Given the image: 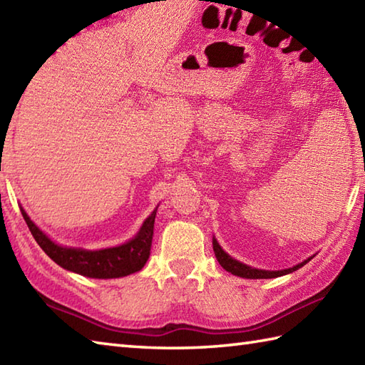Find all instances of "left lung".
<instances>
[{
	"mask_svg": "<svg viewBox=\"0 0 365 365\" xmlns=\"http://www.w3.org/2000/svg\"><path fill=\"white\" fill-rule=\"evenodd\" d=\"M213 251H215V255L216 259H218L220 265L229 271V273L235 274V276H240V277H246V279H271V277H277V276H284V274H289L292 273V271H297L298 268L304 267L306 263L311 260L307 259L304 262H301L299 265L293 267V268H289V269H282V271H267V269H257V268H252V267H247L245 265V263L238 262L235 259H232L230 255H227L226 252H224L221 250V246L218 245V242L216 240H213Z\"/></svg>",
	"mask_w": 365,
	"mask_h": 365,
	"instance_id": "left-lung-1",
	"label": "left lung"
}]
</instances>
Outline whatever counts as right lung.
Segmentation results:
<instances>
[{
  "label": "right lung",
  "instance_id": "add662e5",
  "mask_svg": "<svg viewBox=\"0 0 365 365\" xmlns=\"http://www.w3.org/2000/svg\"><path fill=\"white\" fill-rule=\"evenodd\" d=\"M20 210L23 218H25L28 224L31 234H33L37 245L42 247L43 252L48 255L53 262H56L59 267H63L68 271H73V273H78L81 276L97 279L128 276L141 269L150 255L153 224L157 210L144 221L141 230L138 232V235L131 240V242L122 246L108 247V250L100 251H84L75 250V247H64L54 245L51 240L29 220L26 212L23 210V208H20Z\"/></svg>",
  "mask_w": 365,
  "mask_h": 365
}]
</instances>
